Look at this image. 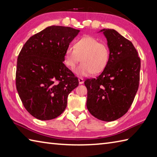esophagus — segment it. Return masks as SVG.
I'll return each mask as SVG.
<instances>
[{
    "label": "esophagus",
    "instance_id": "34e87169",
    "mask_svg": "<svg viewBox=\"0 0 157 157\" xmlns=\"http://www.w3.org/2000/svg\"><path fill=\"white\" fill-rule=\"evenodd\" d=\"M78 82H79L80 85L83 84V82H84V80H83V78H78Z\"/></svg>",
    "mask_w": 157,
    "mask_h": 157
}]
</instances>
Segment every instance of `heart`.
Here are the masks:
<instances>
[{"label": "heart", "mask_w": 157, "mask_h": 157, "mask_svg": "<svg viewBox=\"0 0 157 157\" xmlns=\"http://www.w3.org/2000/svg\"><path fill=\"white\" fill-rule=\"evenodd\" d=\"M82 63L75 70L78 76H88L100 73L108 65L110 57L109 48L96 38L87 36L76 41L75 47L68 46L64 53L66 66L73 70L81 61Z\"/></svg>", "instance_id": "b5f03b06"}]
</instances>
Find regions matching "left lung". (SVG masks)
I'll list each match as a JSON object with an SVG mask.
<instances>
[{
    "mask_svg": "<svg viewBox=\"0 0 157 157\" xmlns=\"http://www.w3.org/2000/svg\"><path fill=\"white\" fill-rule=\"evenodd\" d=\"M110 57L97 78L87 79V108L93 116L113 121L125 114L132 105L140 82V59L132 43L114 29H102Z\"/></svg>",
    "mask_w": 157,
    "mask_h": 157,
    "instance_id": "1",
    "label": "left lung"
}]
</instances>
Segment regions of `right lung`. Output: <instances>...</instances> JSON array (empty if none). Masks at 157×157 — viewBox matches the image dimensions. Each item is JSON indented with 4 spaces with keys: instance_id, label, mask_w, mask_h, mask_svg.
<instances>
[{
    "instance_id": "add662e5",
    "label": "right lung",
    "mask_w": 157,
    "mask_h": 157,
    "mask_svg": "<svg viewBox=\"0 0 157 157\" xmlns=\"http://www.w3.org/2000/svg\"><path fill=\"white\" fill-rule=\"evenodd\" d=\"M79 30L50 25L33 35L19 54L16 87L24 107L37 119L48 121L66 109L78 78L64 65V53Z\"/></svg>"
}]
</instances>
